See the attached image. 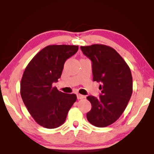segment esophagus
I'll return each mask as SVG.
<instances>
[{"label":"esophagus","instance_id":"obj_1","mask_svg":"<svg viewBox=\"0 0 154 154\" xmlns=\"http://www.w3.org/2000/svg\"><path fill=\"white\" fill-rule=\"evenodd\" d=\"M77 99H82V98H85V95H81V94H77Z\"/></svg>","mask_w":154,"mask_h":154}]
</instances>
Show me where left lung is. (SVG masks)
I'll return each instance as SVG.
<instances>
[{
  "instance_id": "1",
  "label": "left lung",
  "mask_w": 154,
  "mask_h": 154,
  "mask_svg": "<svg viewBox=\"0 0 154 154\" xmlns=\"http://www.w3.org/2000/svg\"><path fill=\"white\" fill-rule=\"evenodd\" d=\"M80 48L91 60L93 80L100 83L101 90L99 98L87 97L92 105L87 119L95 127L105 128L115 122L128 106L132 93L131 71L113 48L94 44Z\"/></svg>"
}]
</instances>
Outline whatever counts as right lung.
Returning <instances> with one entry per match:
<instances>
[{
    "instance_id": "right-lung-1",
    "label": "right lung",
    "mask_w": 154,
    "mask_h": 154,
    "mask_svg": "<svg viewBox=\"0 0 154 154\" xmlns=\"http://www.w3.org/2000/svg\"><path fill=\"white\" fill-rule=\"evenodd\" d=\"M77 51L78 45H48L35 55L24 70L21 96L35 121L43 128L63 125L77 100L75 94L62 93L52 85L61 77L66 59Z\"/></svg>"
}]
</instances>
